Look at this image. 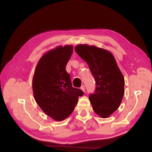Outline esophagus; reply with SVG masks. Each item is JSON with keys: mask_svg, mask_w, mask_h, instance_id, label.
Listing matches in <instances>:
<instances>
[{"mask_svg": "<svg viewBox=\"0 0 152 152\" xmlns=\"http://www.w3.org/2000/svg\"><path fill=\"white\" fill-rule=\"evenodd\" d=\"M80 89L83 91V92H85V86H82L81 88H80Z\"/></svg>", "mask_w": 152, "mask_h": 152, "instance_id": "1", "label": "esophagus"}]
</instances>
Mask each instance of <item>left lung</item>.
<instances>
[{
	"instance_id": "left-lung-1",
	"label": "left lung",
	"mask_w": 152,
	"mask_h": 152,
	"mask_svg": "<svg viewBox=\"0 0 152 152\" xmlns=\"http://www.w3.org/2000/svg\"><path fill=\"white\" fill-rule=\"evenodd\" d=\"M75 51L88 64L95 79V93L89 96L93 110L101 118H108L122 101L124 75L110 51L88 44L77 45Z\"/></svg>"
}]
</instances>
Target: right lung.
Segmentation results:
<instances>
[{
  "mask_svg": "<svg viewBox=\"0 0 152 152\" xmlns=\"http://www.w3.org/2000/svg\"><path fill=\"white\" fill-rule=\"evenodd\" d=\"M72 45L57 46L38 61L32 82L35 101L45 114L61 121L72 114L83 92L72 86L66 65L72 53Z\"/></svg>",
  "mask_w": 152,
  "mask_h": 152,
  "instance_id": "right-lung-1",
  "label": "right lung"
}]
</instances>
